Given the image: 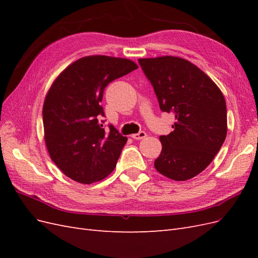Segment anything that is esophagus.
I'll list each match as a JSON object with an SVG mask.
<instances>
[{"label":"esophagus","instance_id":"1","mask_svg":"<svg viewBox=\"0 0 258 258\" xmlns=\"http://www.w3.org/2000/svg\"><path fill=\"white\" fill-rule=\"evenodd\" d=\"M146 134L144 131H141V132H139V134H135V135H132L131 136V138L132 139H135V140H142V139H144V138H146Z\"/></svg>","mask_w":258,"mask_h":258}]
</instances>
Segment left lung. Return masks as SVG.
Listing matches in <instances>:
<instances>
[{"label":"left lung","instance_id":"1","mask_svg":"<svg viewBox=\"0 0 258 258\" xmlns=\"http://www.w3.org/2000/svg\"><path fill=\"white\" fill-rule=\"evenodd\" d=\"M139 63L160 110L175 117L173 131L159 138L162 150L155 168L174 181L192 178L212 162L227 135L223 93L204 71L183 58H143Z\"/></svg>","mask_w":258,"mask_h":258}]
</instances>
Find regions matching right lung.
Returning <instances> with one entry per match:
<instances>
[{"mask_svg": "<svg viewBox=\"0 0 258 258\" xmlns=\"http://www.w3.org/2000/svg\"><path fill=\"white\" fill-rule=\"evenodd\" d=\"M136 69L129 59L88 56L52 83L43 105L44 139L51 160L68 177L91 184L115 169L127 137L112 124L103 128L100 102L108 84Z\"/></svg>", "mask_w": 258, "mask_h": 258, "instance_id": "1", "label": "right lung"}]
</instances>
